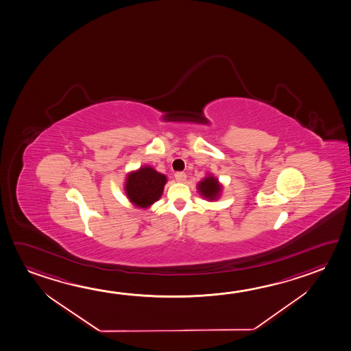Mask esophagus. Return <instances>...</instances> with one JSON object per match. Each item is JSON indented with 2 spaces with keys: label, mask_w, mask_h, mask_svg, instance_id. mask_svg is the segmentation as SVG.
I'll return each mask as SVG.
<instances>
[{
  "label": "esophagus",
  "mask_w": 351,
  "mask_h": 351,
  "mask_svg": "<svg viewBox=\"0 0 351 351\" xmlns=\"http://www.w3.org/2000/svg\"><path fill=\"white\" fill-rule=\"evenodd\" d=\"M174 178H176V180L179 182V183H183V182H185V179H186V176H185V173L177 172L174 174Z\"/></svg>",
  "instance_id": "1"
}]
</instances>
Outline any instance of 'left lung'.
Here are the masks:
<instances>
[{
    "label": "left lung",
    "mask_w": 351,
    "mask_h": 351,
    "mask_svg": "<svg viewBox=\"0 0 351 351\" xmlns=\"http://www.w3.org/2000/svg\"><path fill=\"white\" fill-rule=\"evenodd\" d=\"M196 188L200 193V195L208 202L217 200L220 197L221 191H222V184L219 182V179L214 177L213 174H208L205 178L200 180L196 185Z\"/></svg>",
    "instance_id": "obj_1"
}]
</instances>
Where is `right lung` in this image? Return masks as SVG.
<instances>
[{
    "label": "right lung",
    "instance_id": "obj_1",
    "mask_svg": "<svg viewBox=\"0 0 351 351\" xmlns=\"http://www.w3.org/2000/svg\"><path fill=\"white\" fill-rule=\"evenodd\" d=\"M167 177L151 166L140 167L126 174L124 191L129 202L137 208H149L160 200Z\"/></svg>",
    "mask_w": 351,
    "mask_h": 351
}]
</instances>
